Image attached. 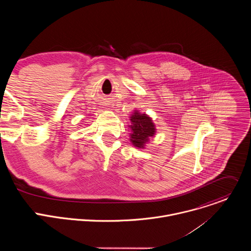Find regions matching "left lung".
Returning a JSON list of instances; mask_svg holds the SVG:
<instances>
[{"instance_id":"obj_1","label":"left lung","mask_w":251,"mask_h":251,"mask_svg":"<svg viewBox=\"0 0 251 251\" xmlns=\"http://www.w3.org/2000/svg\"><path fill=\"white\" fill-rule=\"evenodd\" d=\"M130 142L134 147L144 149L150 138L156 134V127L152 118L145 113H140L139 110H134L130 116Z\"/></svg>"}]
</instances>
